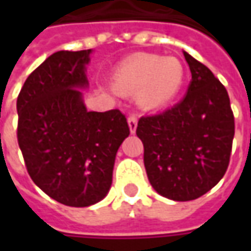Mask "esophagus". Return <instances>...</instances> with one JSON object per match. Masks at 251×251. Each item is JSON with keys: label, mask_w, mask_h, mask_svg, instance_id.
I'll return each instance as SVG.
<instances>
[{"label": "esophagus", "mask_w": 251, "mask_h": 251, "mask_svg": "<svg viewBox=\"0 0 251 251\" xmlns=\"http://www.w3.org/2000/svg\"><path fill=\"white\" fill-rule=\"evenodd\" d=\"M137 123H138L137 116L131 114L130 117H128V127H130L131 134H134V132H135V130H137Z\"/></svg>", "instance_id": "34e87169"}]
</instances>
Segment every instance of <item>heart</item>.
<instances>
[{"label":"heart","instance_id":"b5f03b06","mask_svg":"<svg viewBox=\"0 0 251 251\" xmlns=\"http://www.w3.org/2000/svg\"><path fill=\"white\" fill-rule=\"evenodd\" d=\"M184 82L183 64L175 57L138 54L130 57L116 70L113 83L120 91H140L148 106L172 101Z\"/></svg>","mask_w":251,"mask_h":251}]
</instances>
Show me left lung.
<instances>
[{
	"label": "left lung",
	"instance_id": "left-lung-1",
	"mask_svg": "<svg viewBox=\"0 0 251 251\" xmlns=\"http://www.w3.org/2000/svg\"><path fill=\"white\" fill-rule=\"evenodd\" d=\"M191 71L187 93L159 114L141 117L137 135L152 187L173 201L204 196L226 172L235 119L225 86L183 51Z\"/></svg>",
	"mask_w": 251,
	"mask_h": 251
}]
</instances>
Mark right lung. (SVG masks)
Listing matches in <instances>:
<instances>
[{"mask_svg":"<svg viewBox=\"0 0 251 251\" xmlns=\"http://www.w3.org/2000/svg\"><path fill=\"white\" fill-rule=\"evenodd\" d=\"M92 50L57 51L27 76L16 100L18 144L34 184L68 207L106 197L116 153L130 135L120 110L88 111Z\"/></svg>","mask_w":251,"mask_h":251,"instance_id":"obj_1","label":"right lung"}]
</instances>
